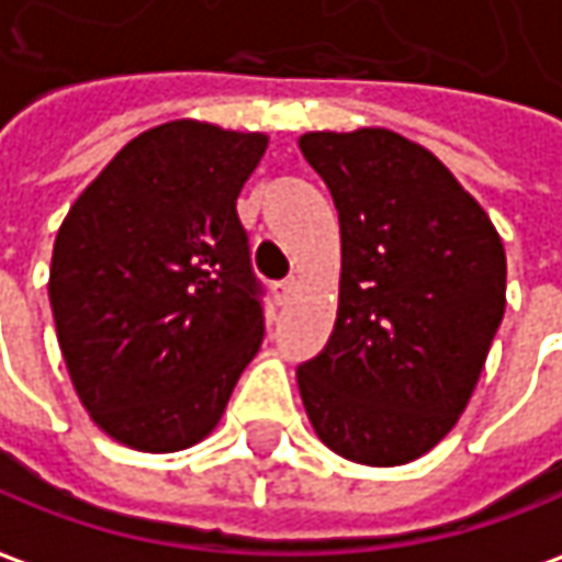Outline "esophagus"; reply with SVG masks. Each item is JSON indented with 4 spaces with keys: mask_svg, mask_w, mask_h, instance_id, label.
<instances>
[{
    "mask_svg": "<svg viewBox=\"0 0 562 562\" xmlns=\"http://www.w3.org/2000/svg\"><path fill=\"white\" fill-rule=\"evenodd\" d=\"M297 292V280L295 277H285V280L273 282V297H277V304H285L289 297Z\"/></svg>",
    "mask_w": 562,
    "mask_h": 562,
    "instance_id": "34e87169",
    "label": "esophagus"
}]
</instances>
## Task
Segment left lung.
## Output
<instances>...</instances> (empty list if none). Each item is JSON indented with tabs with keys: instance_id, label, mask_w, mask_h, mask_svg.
<instances>
[{
	"instance_id": "8db88e82",
	"label": "left lung",
	"mask_w": 562,
	"mask_h": 562,
	"mask_svg": "<svg viewBox=\"0 0 562 562\" xmlns=\"http://www.w3.org/2000/svg\"><path fill=\"white\" fill-rule=\"evenodd\" d=\"M297 144L341 224L338 319L297 366V391L331 452L406 464L456 427L476 387L505 316V246L456 175L396 132Z\"/></svg>"
}]
</instances>
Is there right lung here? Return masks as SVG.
Returning a JSON list of instances; mask_svg holds the SVG:
<instances>
[{"label":"right lung","instance_id":"right-lung-1","mask_svg":"<svg viewBox=\"0 0 562 562\" xmlns=\"http://www.w3.org/2000/svg\"><path fill=\"white\" fill-rule=\"evenodd\" d=\"M265 135L175 120L128 140L55 239L57 341L94 425L140 452L209 437L265 338L236 196Z\"/></svg>","mask_w":562,"mask_h":562}]
</instances>
